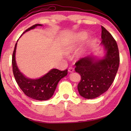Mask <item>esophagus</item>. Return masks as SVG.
<instances>
[{"label":"esophagus","mask_w":131,"mask_h":131,"mask_svg":"<svg viewBox=\"0 0 131 131\" xmlns=\"http://www.w3.org/2000/svg\"><path fill=\"white\" fill-rule=\"evenodd\" d=\"M68 71L69 73H73V72L74 71V69L73 67H70L68 69Z\"/></svg>","instance_id":"34e87169"}]
</instances>
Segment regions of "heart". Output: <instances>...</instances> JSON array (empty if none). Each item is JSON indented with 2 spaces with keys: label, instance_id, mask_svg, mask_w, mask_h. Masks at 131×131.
Wrapping results in <instances>:
<instances>
[{
  "label": "heart",
  "instance_id": "obj_1",
  "mask_svg": "<svg viewBox=\"0 0 131 131\" xmlns=\"http://www.w3.org/2000/svg\"><path fill=\"white\" fill-rule=\"evenodd\" d=\"M78 38L80 40H84L87 38V34L84 32H81L78 36ZM75 48V44L74 43H69L68 45L65 47V50L66 53H70L73 51Z\"/></svg>",
  "mask_w": 131,
  "mask_h": 131
}]
</instances>
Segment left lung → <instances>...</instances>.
<instances>
[{
    "label": "left lung",
    "instance_id": "obj_1",
    "mask_svg": "<svg viewBox=\"0 0 131 131\" xmlns=\"http://www.w3.org/2000/svg\"><path fill=\"white\" fill-rule=\"evenodd\" d=\"M101 28V44L106 51L105 57L95 60L87 56L75 63V70L81 76L78 90L80 96L87 99L96 98L108 90L114 80L120 62L115 40L105 27Z\"/></svg>",
    "mask_w": 131,
    "mask_h": 131
}]
</instances>
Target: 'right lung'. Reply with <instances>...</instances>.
Instances as JSON below:
<instances>
[{
	"label": "right lung",
	"instance_id": "1",
	"mask_svg": "<svg viewBox=\"0 0 131 131\" xmlns=\"http://www.w3.org/2000/svg\"><path fill=\"white\" fill-rule=\"evenodd\" d=\"M37 26H42V25L35 24L26 30L24 32L34 29ZM17 43L14 48L12 60L13 73L17 83L23 92L30 98L40 101L49 99L53 94L58 82L68 74V70L61 71L56 69H53L39 79L27 78L19 71L16 62Z\"/></svg>",
	"mask_w": 131,
	"mask_h": 131
}]
</instances>
